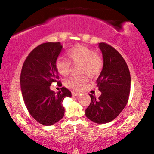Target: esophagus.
Here are the masks:
<instances>
[{
  "instance_id": "34e87169",
  "label": "esophagus",
  "mask_w": 154,
  "mask_h": 154,
  "mask_svg": "<svg viewBox=\"0 0 154 154\" xmlns=\"http://www.w3.org/2000/svg\"><path fill=\"white\" fill-rule=\"evenodd\" d=\"M72 96H77L79 95V93H77V92H72Z\"/></svg>"
}]
</instances>
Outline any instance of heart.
<instances>
[{
  "label": "heart",
  "instance_id": "1",
  "mask_svg": "<svg viewBox=\"0 0 154 154\" xmlns=\"http://www.w3.org/2000/svg\"><path fill=\"white\" fill-rule=\"evenodd\" d=\"M69 61L73 65L81 67L79 73L87 75L91 77H97L103 68V59L95 54L93 49L83 45H76L67 51ZM67 60L58 59L56 61V68L61 75L66 76L70 71V63ZM86 76H72L65 79L64 85L67 88L75 91H79L88 82Z\"/></svg>",
  "mask_w": 154,
  "mask_h": 154
}]
</instances>
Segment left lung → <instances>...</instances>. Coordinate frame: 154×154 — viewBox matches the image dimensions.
Here are the masks:
<instances>
[{
    "mask_svg": "<svg viewBox=\"0 0 154 154\" xmlns=\"http://www.w3.org/2000/svg\"><path fill=\"white\" fill-rule=\"evenodd\" d=\"M103 55V66L97 79L101 92L98 99L89 94L91 101L85 115L93 122L105 124L114 120L128 101L131 77L127 63L114 48L105 43L98 45Z\"/></svg>",
    "mask_w": 154,
    "mask_h": 154,
    "instance_id": "left-lung-1",
    "label": "left lung"
}]
</instances>
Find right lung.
Masks as SVG:
<instances>
[{
	"label": "right lung",
	"instance_id": "add662e5",
	"mask_svg": "<svg viewBox=\"0 0 154 154\" xmlns=\"http://www.w3.org/2000/svg\"><path fill=\"white\" fill-rule=\"evenodd\" d=\"M63 46L58 43H45L29 53L20 76L22 97L27 110L39 123L50 126L64 115L62 102L71 97V92L62 87L55 93L50 86L59 79L56 61ZM61 82H58V85Z\"/></svg>",
	"mask_w": 154,
	"mask_h": 154
}]
</instances>
